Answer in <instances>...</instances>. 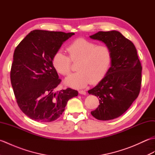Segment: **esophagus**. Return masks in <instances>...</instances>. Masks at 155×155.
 <instances>
[{
    "label": "esophagus",
    "mask_w": 155,
    "mask_h": 155,
    "mask_svg": "<svg viewBox=\"0 0 155 155\" xmlns=\"http://www.w3.org/2000/svg\"><path fill=\"white\" fill-rule=\"evenodd\" d=\"M78 93H79V94H87L86 91H83V90H80L79 91H78Z\"/></svg>",
    "instance_id": "esophagus-1"
}]
</instances>
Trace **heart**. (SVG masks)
<instances>
[{
	"label": "heart",
	"mask_w": 155,
	"mask_h": 155,
	"mask_svg": "<svg viewBox=\"0 0 155 155\" xmlns=\"http://www.w3.org/2000/svg\"><path fill=\"white\" fill-rule=\"evenodd\" d=\"M67 55L61 51L56 52L52 64L61 74L67 76L71 70V61L78 62L77 72L65 79L68 86L80 88L88 84H95L103 79L112 62L110 49L107 45H97L84 38H78L67 47Z\"/></svg>",
	"instance_id": "obj_1"
}]
</instances>
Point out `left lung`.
Instances as JSON below:
<instances>
[{"mask_svg": "<svg viewBox=\"0 0 155 155\" xmlns=\"http://www.w3.org/2000/svg\"><path fill=\"white\" fill-rule=\"evenodd\" d=\"M90 37L104 42L112 53L106 76L88 91L99 98L100 104L91 113L98 120H112L124 114L139 96L142 66L135 46L120 32L100 31Z\"/></svg>", "mask_w": 155, "mask_h": 155, "instance_id": "8db88e82", "label": "left lung"}]
</instances>
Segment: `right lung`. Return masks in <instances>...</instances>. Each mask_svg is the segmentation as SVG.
<instances>
[{"instance_id":"right-lung-1","label":"right lung","mask_w":155,"mask_h":155,"mask_svg":"<svg viewBox=\"0 0 155 155\" xmlns=\"http://www.w3.org/2000/svg\"><path fill=\"white\" fill-rule=\"evenodd\" d=\"M74 32L35 30L20 42L13 54L11 81L21 110L38 122L57 120L68 101L78 91L67 88L54 93L61 79L52 64V58Z\"/></svg>"}]
</instances>
